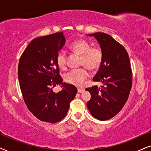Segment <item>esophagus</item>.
<instances>
[{
    "label": "esophagus",
    "mask_w": 151,
    "mask_h": 151,
    "mask_svg": "<svg viewBox=\"0 0 151 151\" xmlns=\"http://www.w3.org/2000/svg\"><path fill=\"white\" fill-rule=\"evenodd\" d=\"M78 92H79V93H81V92H84V89H83V88H78Z\"/></svg>",
    "instance_id": "esophagus-1"
}]
</instances>
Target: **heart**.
Listing matches in <instances>:
<instances>
[{"instance_id": "obj_1", "label": "heart", "mask_w": 151, "mask_h": 151, "mask_svg": "<svg viewBox=\"0 0 151 151\" xmlns=\"http://www.w3.org/2000/svg\"><path fill=\"white\" fill-rule=\"evenodd\" d=\"M70 50L80 55L79 64L90 70H96L101 65L103 61V52L99 47H90V44L85 39H78L70 46ZM57 63L61 69H65L67 65V57L65 52L58 53ZM88 77V72L86 68L70 70L65 75V80L68 83L76 86H81Z\"/></svg>"}]
</instances>
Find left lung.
I'll return each mask as SVG.
<instances>
[{
    "label": "left lung",
    "instance_id": "1",
    "mask_svg": "<svg viewBox=\"0 0 151 151\" xmlns=\"http://www.w3.org/2000/svg\"><path fill=\"white\" fill-rule=\"evenodd\" d=\"M94 37L103 52V61L94 81L104 83L86 88L91 94L87 107L96 119L105 121L122 109L132 87V70L128 52L111 36L103 32L88 35Z\"/></svg>",
    "mask_w": 151,
    "mask_h": 151
}]
</instances>
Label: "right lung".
Listing matches in <instances>:
<instances>
[{"label":"right lung","instance_id":"right-lung-1","mask_svg":"<svg viewBox=\"0 0 151 151\" xmlns=\"http://www.w3.org/2000/svg\"><path fill=\"white\" fill-rule=\"evenodd\" d=\"M65 43L62 32L38 37L30 42L19 60L18 77L28 109L42 122L57 123L63 119L77 89L63 83L57 57ZM61 85L55 93L52 88Z\"/></svg>","mask_w":151,"mask_h":151}]
</instances>
